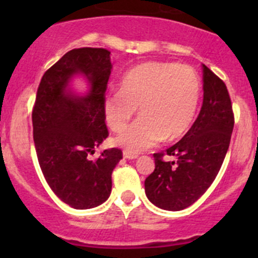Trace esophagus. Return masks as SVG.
<instances>
[{
  "instance_id": "esophagus-1",
  "label": "esophagus",
  "mask_w": 258,
  "mask_h": 258,
  "mask_svg": "<svg viewBox=\"0 0 258 258\" xmlns=\"http://www.w3.org/2000/svg\"><path fill=\"white\" fill-rule=\"evenodd\" d=\"M123 157L127 158V160H134V158H137L139 157V155L137 153H132L130 152V151H123Z\"/></svg>"
}]
</instances>
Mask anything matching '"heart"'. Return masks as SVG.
<instances>
[{
    "instance_id": "1",
    "label": "heart",
    "mask_w": 258,
    "mask_h": 258,
    "mask_svg": "<svg viewBox=\"0 0 258 258\" xmlns=\"http://www.w3.org/2000/svg\"><path fill=\"white\" fill-rule=\"evenodd\" d=\"M201 95V81L192 67L172 62H146L122 76L119 90L106 93L102 110L111 131L121 132L140 106L141 117L116 142L141 152L162 140L172 141L191 126Z\"/></svg>"
}]
</instances>
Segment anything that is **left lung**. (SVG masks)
Segmentation results:
<instances>
[{
  "label": "left lung",
  "mask_w": 258,
  "mask_h": 258,
  "mask_svg": "<svg viewBox=\"0 0 258 258\" xmlns=\"http://www.w3.org/2000/svg\"><path fill=\"white\" fill-rule=\"evenodd\" d=\"M204 69V103L195 123L181 140L153 153L155 170L145 191L157 207L179 211L197 201L215 181L230 146L235 124L232 103L225 82ZM173 158L165 160L164 156Z\"/></svg>",
  "instance_id": "obj_1"
}]
</instances>
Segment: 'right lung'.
Here are the masks:
<instances>
[{"label":"right lung","mask_w":258,"mask_h":258,"mask_svg":"<svg viewBox=\"0 0 258 258\" xmlns=\"http://www.w3.org/2000/svg\"><path fill=\"white\" fill-rule=\"evenodd\" d=\"M110 53L93 47L67 52L42 76L32 108L41 171L53 194L77 210L100 206L108 199L112 171L122 158V151L114 147L90 158L108 137L102 100L112 69ZM77 72L91 83L90 93L82 99L66 92Z\"/></svg>","instance_id":"add662e5"}]
</instances>
